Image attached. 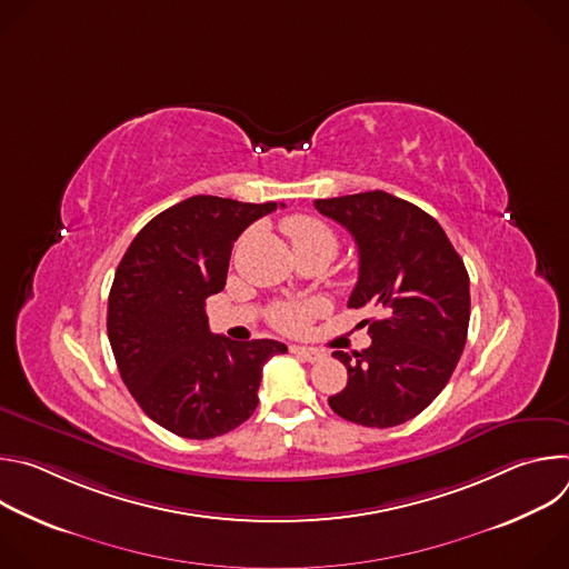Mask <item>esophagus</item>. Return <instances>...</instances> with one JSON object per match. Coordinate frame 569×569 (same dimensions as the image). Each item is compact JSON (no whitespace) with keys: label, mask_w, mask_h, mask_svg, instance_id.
Segmentation results:
<instances>
[{"label":"esophagus","mask_w":569,"mask_h":569,"mask_svg":"<svg viewBox=\"0 0 569 569\" xmlns=\"http://www.w3.org/2000/svg\"><path fill=\"white\" fill-rule=\"evenodd\" d=\"M290 351L297 353L299 358H303L306 362H319V360L327 358V353L319 351V349H310V347H290Z\"/></svg>","instance_id":"obj_1"}]
</instances>
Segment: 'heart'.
<instances>
[{
  "instance_id": "b5f03b06",
  "label": "heart",
  "mask_w": 569,
  "mask_h": 569,
  "mask_svg": "<svg viewBox=\"0 0 569 569\" xmlns=\"http://www.w3.org/2000/svg\"><path fill=\"white\" fill-rule=\"evenodd\" d=\"M283 231L288 233L292 248L299 257L306 254H327L336 257L338 252V236L336 231L315 216H290L283 220ZM327 310L323 299H308V301H288L277 303L270 310V321L279 331L286 333H301L308 329V323Z\"/></svg>"
}]
</instances>
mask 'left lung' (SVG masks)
I'll return each mask as SVG.
<instances>
[{
    "label": "left lung",
    "mask_w": 569,
    "mask_h": 569,
    "mask_svg": "<svg viewBox=\"0 0 569 569\" xmlns=\"http://www.w3.org/2000/svg\"><path fill=\"white\" fill-rule=\"evenodd\" d=\"M353 236L360 270L349 308L376 306L371 347L345 362L349 382L331 410L358 426L393 428L421 415L448 385L466 347L470 281L441 224L385 191L315 200Z\"/></svg>",
    "instance_id": "8db88e82"
}]
</instances>
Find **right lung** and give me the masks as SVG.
Listing matches in <instances>:
<instances>
[{
	"label": "right lung",
	"instance_id": "1",
	"mask_svg": "<svg viewBox=\"0 0 569 569\" xmlns=\"http://www.w3.org/2000/svg\"><path fill=\"white\" fill-rule=\"evenodd\" d=\"M283 207V204H281ZM277 202L193 196L154 216L130 242L108 299V338L139 408L184 439H213L259 405L277 340L231 342L209 331L204 299L220 292L233 240Z\"/></svg>",
	"mask_w": 569,
	"mask_h": 569
}]
</instances>
